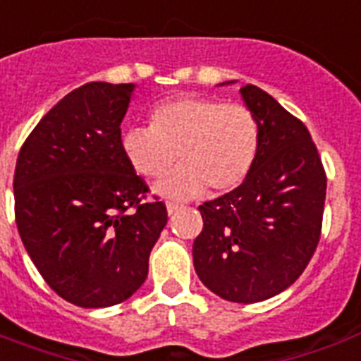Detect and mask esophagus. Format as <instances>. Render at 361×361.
Here are the masks:
<instances>
[{
	"label": "esophagus",
	"mask_w": 361,
	"mask_h": 361,
	"mask_svg": "<svg viewBox=\"0 0 361 361\" xmlns=\"http://www.w3.org/2000/svg\"><path fill=\"white\" fill-rule=\"evenodd\" d=\"M181 206H178V204H172V202H169L166 204V214L169 215H174L176 212H178V209H180Z\"/></svg>",
	"instance_id": "esophagus-1"
}]
</instances>
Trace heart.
<instances>
[{
	"label": "heart",
	"instance_id": "1",
	"mask_svg": "<svg viewBox=\"0 0 361 361\" xmlns=\"http://www.w3.org/2000/svg\"><path fill=\"white\" fill-rule=\"evenodd\" d=\"M260 127L243 104L181 95L157 104L149 127H129L120 146L133 172L147 180L163 178L176 161L180 166L155 185L164 198L200 197L206 189L225 192L251 172L258 153Z\"/></svg>",
	"mask_w": 361,
	"mask_h": 361
}]
</instances>
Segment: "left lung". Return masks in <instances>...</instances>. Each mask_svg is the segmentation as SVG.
<instances>
[{"mask_svg":"<svg viewBox=\"0 0 361 361\" xmlns=\"http://www.w3.org/2000/svg\"><path fill=\"white\" fill-rule=\"evenodd\" d=\"M236 84L223 82L219 86ZM241 99L260 127L258 153L240 187L198 206L192 243L198 279L223 300L255 303L302 275L320 240L326 174L307 127L257 86Z\"/></svg>","mask_w":361,"mask_h":361,"instance_id":"1","label":"left lung"}]
</instances>
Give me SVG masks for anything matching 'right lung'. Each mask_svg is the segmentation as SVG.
<instances>
[{"mask_svg": "<svg viewBox=\"0 0 361 361\" xmlns=\"http://www.w3.org/2000/svg\"><path fill=\"white\" fill-rule=\"evenodd\" d=\"M135 84L90 82L54 106L18 153L14 215L25 251L58 296L78 307H110L147 277L166 225L163 202L121 153Z\"/></svg>", "mask_w": 361, "mask_h": 361, "instance_id": "add662e5", "label": "right lung"}]
</instances>
